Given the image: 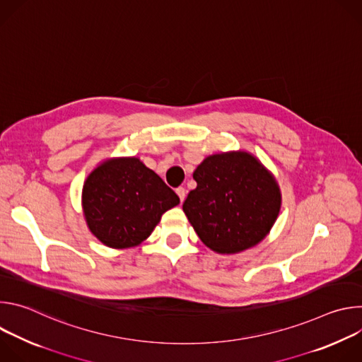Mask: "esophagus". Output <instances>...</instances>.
Masks as SVG:
<instances>
[{
  "mask_svg": "<svg viewBox=\"0 0 362 362\" xmlns=\"http://www.w3.org/2000/svg\"><path fill=\"white\" fill-rule=\"evenodd\" d=\"M176 193H177V196H179L180 202H183V200H185V197H186V189L180 186V187H177V189H176Z\"/></svg>",
  "mask_w": 362,
  "mask_h": 362,
  "instance_id": "esophagus-1",
  "label": "esophagus"
}]
</instances>
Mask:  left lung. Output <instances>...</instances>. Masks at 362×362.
<instances>
[{"mask_svg":"<svg viewBox=\"0 0 362 362\" xmlns=\"http://www.w3.org/2000/svg\"><path fill=\"white\" fill-rule=\"evenodd\" d=\"M183 212L199 239L221 255L261 243L275 225L282 194L275 176L245 150L211 154L193 172Z\"/></svg>","mask_w":362,"mask_h":362,"instance_id":"8db88e82","label":"left lung"}]
</instances>
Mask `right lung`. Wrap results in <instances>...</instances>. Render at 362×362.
Listing matches in <instances>:
<instances>
[{"label":"right lung","instance_id":"add662e5","mask_svg":"<svg viewBox=\"0 0 362 362\" xmlns=\"http://www.w3.org/2000/svg\"><path fill=\"white\" fill-rule=\"evenodd\" d=\"M180 203L179 196L139 158H109L87 176L81 192L90 232L113 249L146 240L162 215Z\"/></svg>","mask_w":362,"mask_h":362}]
</instances>
